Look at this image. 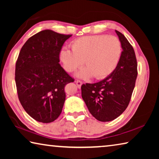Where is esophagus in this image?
Listing matches in <instances>:
<instances>
[{
    "instance_id": "1",
    "label": "esophagus",
    "mask_w": 159,
    "mask_h": 159,
    "mask_svg": "<svg viewBox=\"0 0 159 159\" xmlns=\"http://www.w3.org/2000/svg\"><path fill=\"white\" fill-rule=\"evenodd\" d=\"M76 85H77L78 88H79V89H80V88H81V85L83 84V83L81 81H80V80H76Z\"/></svg>"
}]
</instances>
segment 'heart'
I'll return each mask as SVG.
<instances>
[{
    "mask_svg": "<svg viewBox=\"0 0 159 159\" xmlns=\"http://www.w3.org/2000/svg\"><path fill=\"white\" fill-rule=\"evenodd\" d=\"M71 49L64 48L60 59L64 69L72 72L82 65L85 68L76 73L80 79H103L114 72L122 53L121 43L115 36L97 35L79 38L72 42Z\"/></svg>",
    "mask_w": 159,
    "mask_h": 159,
    "instance_id": "obj_1",
    "label": "heart"
}]
</instances>
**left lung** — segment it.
I'll list each match as a JSON object with an SVG mask.
<instances>
[{
    "label": "left lung",
    "mask_w": 159,
    "mask_h": 159,
    "mask_svg": "<svg viewBox=\"0 0 159 159\" xmlns=\"http://www.w3.org/2000/svg\"><path fill=\"white\" fill-rule=\"evenodd\" d=\"M115 31L122 47L116 68L101 81L81 86L82 98L90 113L102 122L114 120L127 108L138 76L133 48L124 35Z\"/></svg>",
    "instance_id": "left-lung-1"
}]
</instances>
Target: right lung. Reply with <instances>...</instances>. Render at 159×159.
<instances>
[{
  "label": "right lung",
  "instance_id": "1",
  "mask_svg": "<svg viewBox=\"0 0 159 159\" xmlns=\"http://www.w3.org/2000/svg\"><path fill=\"white\" fill-rule=\"evenodd\" d=\"M71 36L41 31L29 38L19 54L15 66L18 98L26 112L39 122L57 119L65 101L64 87L74 82L59 64L61 47Z\"/></svg>",
  "mask_w": 159,
  "mask_h": 159
}]
</instances>
